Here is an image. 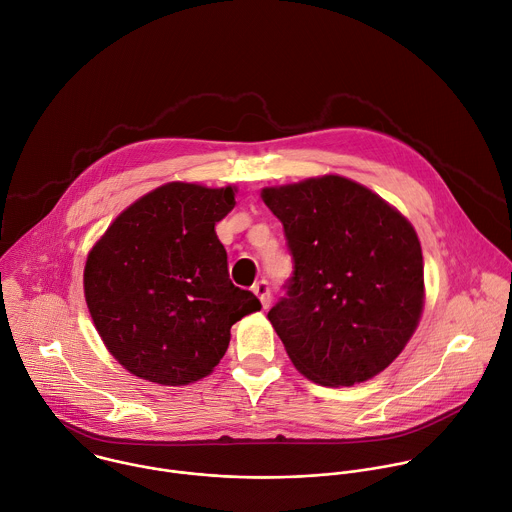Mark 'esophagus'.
Returning a JSON list of instances; mask_svg holds the SVG:
<instances>
[{"label": "esophagus", "mask_w": 512, "mask_h": 512, "mask_svg": "<svg viewBox=\"0 0 512 512\" xmlns=\"http://www.w3.org/2000/svg\"><path fill=\"white\" fill-rule=\"evenodd\" d=\"M252 292L260 298V302H262V306H264V308H268V306H270V286H268V282H266V280L256 282V284L252 286Z\"/></svg>", "instance_id": "34e87169"}]
</instances>
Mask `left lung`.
Returning a JSON list of instances; mask_svg holds the SVG:
<instances>
[{
  "label": "left lung",
  "mask_w": 512,
  "mask_h": 512,
  "mask_svg": "<svg viewBox=\"0 0 512 512\" xmlns=\"http://www.w3.org/2000/svg\"><path fill=\"white\" fill-rule=\"evenodd\" d=\"M294 260L268 320L294 366L322 386L382 372L406 346L424 306V266L412 224L342 176L264 188Z\"/></svg>",
  "instance_id": "left-lung-1"
}]
</instances>
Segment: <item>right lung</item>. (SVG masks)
<instances>
[{
  "mask_svg": "<svg viewBox=\"0 0 512 512\" xmlns=\"http://www.w3.org/2000/svg\"><path fill=\"white\" fill-rule=\"evenodd\" d=\"M236 188L170 182L126 208L86 260V302L110 354L138 378L184 386L208 376L230 328L262 308L232 284L216 236Z\"/></svg>",
  "mask_w": 512,
  "mask_h": 512,
  "instance_id": "1",
  "label": "right lung"
}]
</instances>
